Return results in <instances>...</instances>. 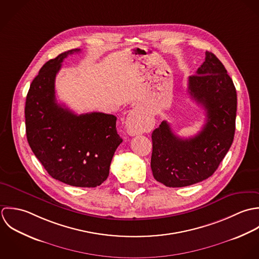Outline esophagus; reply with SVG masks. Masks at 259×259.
<instances>
[{"mask_svg": "<svg viewBox=\"0 0 259 259\" xmlns=\"http://www.w3.org/2000/svg\"><path fill=\"white\" fill-rule=\"evenodd\" d=\"M154 118L145 114L138 108L132 109L125 120V128L130 136L149 132L154 127Z\"/></svg>", "mask_w": 259, "mask_h": 259, "instance_id": "1", "label": "esophagus"}]
</instances>
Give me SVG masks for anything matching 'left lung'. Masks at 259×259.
Returning a JSON list of instances; mask_svg holds the SVG:
<instances>
[{
    "label": "left lung",
    "mask_w": 259,
    "mask_h": 259,
    "mask_svg": "<svg viewBox=\"0 0 259 259\" xmlns=\"http://www.w3.org/2000/svg\"><path fill=\"white\" fill-rule=\"evenodd\" d=\"M188 93L206 112L202 130L190 138L175 135L167 121L152 132L151 169L167 187L189 186L210 177L234 138L237 95L232 79L213 53L188 79Z\"/></svg>",
    "instance_id": "8db88e82"
}]
</instances>
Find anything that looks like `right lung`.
Instances as JSON below:
<instances>
[{
    "label": "right lung",
    "instance_id": "1",
    "mask_svg": "<svg viewBox=\"0 0 259 259\" xmlns=\"http://www.w3.org/2000/svg\"><path fill=\"white\" fill-rule=\"evenodd\" d=\"M74 49L48 61L33 80L25 106L26 134L33 153L54 179L76 187H96L109 175L122 138L114 115H77L57 103L55 78Z\"/></svg>",
    "mask_w": 259,
    "mask_h": 259
}]
</instances>
